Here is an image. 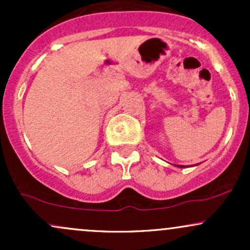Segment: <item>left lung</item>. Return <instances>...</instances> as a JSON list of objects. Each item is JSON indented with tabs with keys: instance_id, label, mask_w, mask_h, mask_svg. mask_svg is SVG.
<instances>
[{
	"instance_id": "1",
	"label": "left lung",
	"mask_w": 250,
	"mask_h": 250,
	"mask_svg": "<svg viewBox=\"0 0 250 250\" xmlns=\"http://www.w3.org/2000/svg\"><path fill=\"white\" fill-rule=\"evenodd\" d=\"M195 166H196V165H195ZM176 167H180V168H185L186 166H176Z\"/></svg>"
}]
</instances>
